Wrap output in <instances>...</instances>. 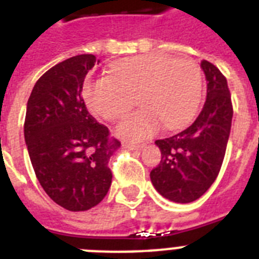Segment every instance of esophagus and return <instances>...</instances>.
<instances>
[{
	"instance_id": "34e87169",
	"label": "esophagus",
	"mask_w": 259,
	"mask_h": 259,
	"mask_svg": "<svg viewBox=\"0 0 259 259\" xmlns=\"http://www.w3.org/2000/svg\"><path fill=\"white\" fill-rule=\"evenodd\" d=\"M127 146H129L132 150H136V152H140V150L144 148V145H141V144H134V142H129Z\"/></svg>"
}]
</instances>
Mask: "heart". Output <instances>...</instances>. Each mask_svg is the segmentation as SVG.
Segmentation results:
<instances>
[{
    "mask_svg": "<svg viewBox=\"0 0 259 259\" xmlns=\"http://www.w3.org/2000/svg\"><path fill=\"white\" fill-rule=\"evenodd\" d=\"M201 90L203 74L195 60L153 54L115 63L111 76L89 80L83 95L90 110L107 121L127 113L138 97L144 107L123 118L117 133L142 141L162 125L166 130L188 126L200 105Z\"/></svg>",
    "mask_w": 259,
    "mask_h": 259,
    "instance_id": "1",
    "label": "heart"
}]
</instances>
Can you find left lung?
I'll return each mask as SVG.
<instances>
[{"mask_svg": "<svg viewBox=\"0 0 259 259\" xmlns=\"http://www.w3.org/2000/svg\"><path fill=\"white\" fill-rule=\"evenodd\" d=\"M207 99L192 125L169 138L157 140L161 161L150 172L157 192L176 203H191L217 180L229 142L233 103L227 79L203 60Z\"/></svg>", "mask_w": 259, "mask_h": 259, "instance_id": "1", "label": "left lung"}]
</instances>
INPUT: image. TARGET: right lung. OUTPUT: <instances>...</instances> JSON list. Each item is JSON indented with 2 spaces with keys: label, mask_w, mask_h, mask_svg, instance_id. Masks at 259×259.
I'll use <instances>...</instances> for the list:
<instances>
[{
  "label": "right lung",
  "mask_w": 259,
  "mask_h": 259,
  "mask_svg": "<svg viewBox=\"0 0 259 259\" xmlns=\"http://www.w3.org/2000/svg\"><path fill=\"white\" fill-rule=\"evenodd\" d=\"M95 63L87 54L54 66L36 82L26 105L24 136L36 177L68 211H87L103 200L113 179L109 160L121 146L82 98Z\"/></svg>",
  "instance_id": "right-lung-1"
}]
</instances>
